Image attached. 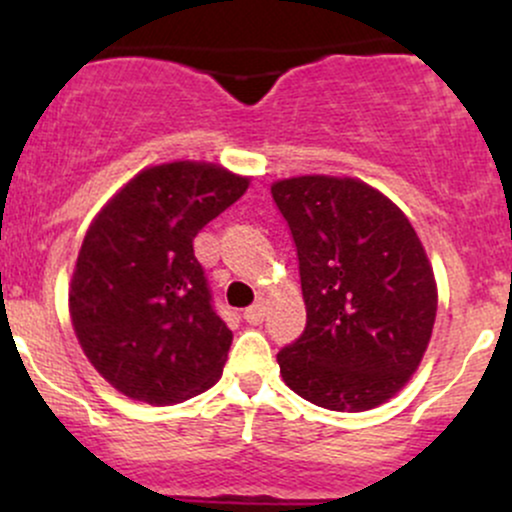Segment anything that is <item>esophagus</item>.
Segmentation results:
<instances>
[{
	"label": "esophagus",
	"mask_w": 512,
	"mask_h": 512,
	"mask_svg": "<svg viewBox=\"0 0 512 512\" xmlns=\"http://www.w3.org/2000/svg\"><path fill=\"white\" fill-rule=\"evenodd\" d=\"M264 303H255V305H250V308H245V313H243V317H245V322H250V325H260V322L264 320Z\"/></svg>",
	"instance_id": "obj_1"
}]
</instances>
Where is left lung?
I'll return each mask as SVG.
<instances>
[{"instance_id": "1", "label": "left lung", "mask_w": 512, "mask_h": 512, "mask_svg": "<svg viewBox=\"0 0 512 512\" xmlns=\"http://www.w3.org/2000/svg\"><path fill=\"white\" fill-rule=\"evenodd\" d=\"M272 197L291 228L305 330L276 354L296 395L332 411L395 397L424 358L438 289L404 211L356 178L298 175Z\"/></svg>"}]
</instances>
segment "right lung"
Returning a JSON list of instances; mask_svg holds the SVG:
<instances>
[{"label":"right lung","mask_w":512,"mask_h":512,"mask_svg":"<svg viewBox=\"0 0 512 512\" xmlns=\"http://www.w3.org/2000/svg\"><path fill=\"white\" fill-rule=\"evenodd\" d=\"M250 178L204 161L144 168L88 226L69 315L91 366L137 402H182L221 378L233 332L211 308L192 240Z\"/></svg>","instance_id":"add662e5"}]
</instances>
